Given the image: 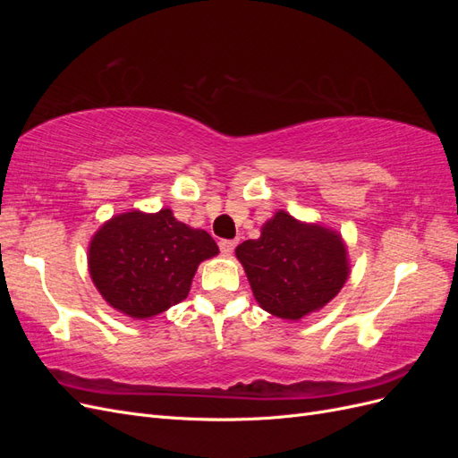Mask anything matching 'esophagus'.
Listing matches in <instances>:
<instances>
[{
	"label": "esophagus",
	"instance_id": "obj_1",
	"mask_svg": "<svg viewBox=\"0 0 458 458\" xmlns=\"http://www.w3.org/2000/svg\"><path fill=\"white\" fill-rule=\"evenodd\" d=\"M234 246H237V241H227V239L219 241V250L224 256H231L233 250H234Z\"/></svg>",
	"mask_w": 458,
	"mask_h": 458
}]
</instances>
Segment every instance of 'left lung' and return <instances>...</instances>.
I'll use <instances>...</instances> for the list:
<instances>
[{"mask_svg":"<svg viewBox=\"0 0 458 458\" xmlns=\"http://www.w3.org/2000/svg\"><path fill=\"white\" fill-rule=\"evenodd\" d=\"M237 258L259 306L288 321L327 306L350 273L340 234L286 212H276L259 239L239 244Z\"/></svg>","mask_w":458,"mask_h":458,"instance_id":"obj_1","label":"left lung"}]
</instances>
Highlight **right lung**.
I'll list each match as a JSON object with an SVG mask.
<instances>
[{
  "instance_id": "right-lung-1",
  "label": "right lung",
  "mask_w": 458,
  "mask_h": 458,
  "mask_svg": "<svg viewBox=\"0 0 458 458\" xmlns=\"http://www.w3.org/2000/svg\"><path fill=\"white\" fill-rule=\"evenodd\" d=\"M216 241L177 221L172 210L114 216L89 244V273L101 296L133 318L158 315L187 298L199 263Z\"/></svg>"
}]
</instances>
